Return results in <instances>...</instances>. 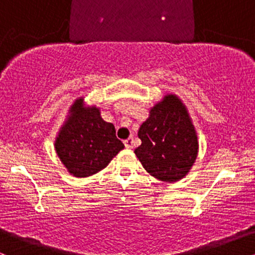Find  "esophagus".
<instances>
[{
	"instance_id": "1",
	"label": "esophagus",
	"mask_w": 255,
	"mask_h": 255,
	"mask_svg": "<svg viewBox=\"0 0 255 255\" xmlns=\"http://www.w3.org/2000/svg\"><path fill=\"white\" fill-rule=\"evenodd\" d=\"M124 145L127 148H132L133 145H135V140H133V137H128V140H125Z\"/></svg>"
}]
</instances>
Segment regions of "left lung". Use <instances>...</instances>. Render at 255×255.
<instances>
[{"label": "left lung", "instance_id": "8db88e82", "mask_svg": "<svg viewBox=\"0 0 255 255\" xmlns=\"http://www.w3.org/2000/svg\"><path fill=\"white\" fill-rule=\"evenodd\" d=\"M137 136L141 146L135 154L157 179H182L195 162L198 137L185 107L175 96H166L151 109Z\"/></svg>", "mask_w": 255, "mask_h": 255}]
</instances>
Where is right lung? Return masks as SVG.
Segmentation results:
<instances>
[{
  "label": "right lung",
  "mask_w": 255,
  "mask_h": 255,
  "mask_svg": "<svg viewBox=\"0 0 255 255\" xmlns=\"http://www.w3.org/2000/svg\"><path fill=\"white\" fill-rule=\"evenodd\" d=\"M77 99L71 115L55 141V149L67 170L75 177H89L106 168L124 148L115 135L114 125L104 122L96 107L83 108Z\"/></svg>",
  "instance_id": "right-lung-1"
}]
</instances>
